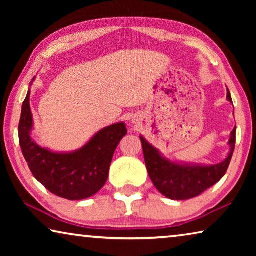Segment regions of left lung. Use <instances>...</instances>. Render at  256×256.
<instances>
[{
    "mask_svg": "<svg viewBox=\"0 0 256 256\" xmlns=\"http://www.w3.org/2000/svg\"><path fill=\"white\" fill-rule=\"evenodd\" d=\"M227 100L232 102L227 88ZM144 162L150 180L160 193L172 200H188L200 196L226 174L236 144V126L230 133L228 144L230 151L224 162L216 164L176 162L164 157L162 152L140 136Z\"/></svg>",
    "mask_w": 256,
    "mask_h": 256,
    "instance_id": "8db88e82",
    "label": "left lung"
}]
</instances>
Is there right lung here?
<instances>
[{
  "label": "right lung",
  "instance_id": "right-lung-1",
  "mask_svg": "<svg viewBox=\"0 0 256 256\" xmlns=\"http://www.w3.org/2000/svg\"><path fill=\"white\" fill-rule=\"evenodd\" d=\"M30 86L22 104L18 132L22 154L34 177L50 192L68 200H84L94 196L105 185L112 156L120 141L126 136L125 123L102 128L84 146L71 152L42 148L32 138Z\"/></svg>",
  "mask_w": 256,
  "mask_h": 256
}]
</instances>
